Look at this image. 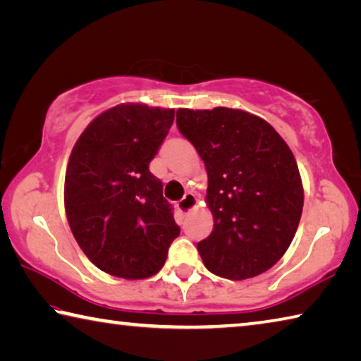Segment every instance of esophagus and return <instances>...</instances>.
<instances>
[{
	"label": "esophagus",
	"instance_id": "1",
	"mask_svg": "<svg viewBox=\"0 0 361 361\" xmlns=\"http://www.w3.org/2000/svg\"><path fill=\"white\" fill-rule=\"evenodd\" d=\"M195 205H197V197H195L194 194H191V192H188L185 197H183L180 202H178V210L181 212V213H188V212H191L192 209H195Z\"/></svg>",
	"mask_w": 361,
	"mask_h": 361
}]
</instances>
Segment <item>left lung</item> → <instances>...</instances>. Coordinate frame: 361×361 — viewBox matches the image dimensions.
<instances>
[{
  "label": "left lung",
  "mask_w": 361,
  "mask_h": 361,
  "mask_svg": "<svg viewBox=\"0 0 361 361\" xmlns=\"http://www.w3.org/2000/svg\"><path fill=\"white\" fill-rule=\"evenodd\" d=\"M176 126L209 175L213 231L197 243L205 267L229 280L266 272L288 250L304 205L288 145L259 116L234 108H180Z\"/></svg>",
  "instance_id": "left-lung-1"
}]
</instances>
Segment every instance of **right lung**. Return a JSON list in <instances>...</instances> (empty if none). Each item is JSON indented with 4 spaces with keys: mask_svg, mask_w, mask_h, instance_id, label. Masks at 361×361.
I'll return each instance as SVG.
<instances>
[{
    "mask_svg": "<svg viewBox=\"0 0 361 361\" xmlns=\"http://www.w3.org/2000/svg\"><path fill=\"white\" fill-rule=\"evenodd\" d=\"M175 109L121 103L85 127L65 173V212L84 255L109 276L140 280L161 271L180 235L149 162Z\"/></svg>",
    "mask_w": 361,
    "mask_h": 361,
    "instance_id": "add662e5",
    "label": "right lung"
}]
</instances>
